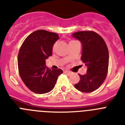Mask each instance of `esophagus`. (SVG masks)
Returning <instances> with one entry per match:
<instances>
[{"mask_svg":"<svg viewBox=\"0 0 125 125\" xmlns=\"http://www.w3.org/2000/svg\"><path fill=\"white\" fill-rule=\"evenodd\" d=\"M64 72L65 73H67V74H71V72H70V71H67V70H66V71H64Z\"/></svg>","mask_w":125,"mask_h":125,"instance_id":"1","label":"esophagus"}]
</instances>
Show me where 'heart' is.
<instances>
[{"instance_id":"heart-1","label":"heart","mask_w":125,"mask_h":125,"mask_svg":"<svg viewBox=\"0 0 125 125\" xmlns=\"http://www.w3.org/2000/svg\"><path fill=\"white\" fill-rule=\"evenodd\" d=\"M74 41H70V42H69V43L72 42H74ZM67 58H69V56H67Z\"/></svg>"}]
</instances>
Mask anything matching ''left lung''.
Masks as SVG:
<instances>
[{
  "instance_id": "8db88e82",
  "label": "left lung",
  "mask_w": 125,
  "mask_h": 125,
  "mask_svg": "<svg viewBox=\"0 0 125 125\" xmlns=\"http://www.w3.org/2000/svg\"><path fill=\"white\" fill-rule=\"evenodd\" d=\"M82 44L81 59L87 67L84 75H79L80 81L74 86L81 92L90 93L98 89L106 78L109 66V51L104 40L92 31L72 33Z\"/></svg>"
}]
</instances>
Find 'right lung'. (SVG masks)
Instances as JSON below:
<instances>
[{
  "mask_svg": "<svg viewBox=\"0 0 125 125\" xmlns=\"http://www.w3.org/2000/svg\"><path fill=\"white\" fill-rule=\"evenodd\" d=\"M59 39L58 34L46 30L32 32L25 39L18 57L19 73L22 81L32 92L44 94L54 88L61 69H49L46 60L52 55L54 44Z\"/></svg>",
  "mask_w": 125,
  "mask_h": 125,
  "instance_id": "obj_1",
  "label": "right lung"
}]
</instances>
